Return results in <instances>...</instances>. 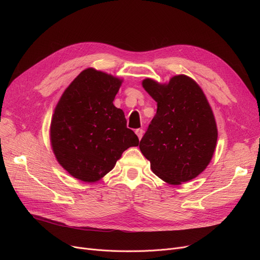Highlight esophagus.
<instances>
[{"label":"esophagus","mask_w":260,"mask_h":260,"mask_svg":"<svg viewBox=\"0 0 260 260\" xmlns=\"http://www.w3.org/2000/svg\"><path fill=\"white\" fill-rule=\"evenodd\" d=\"M136 135H137L138 136V138H139V140L142 138V136H143V129L142 128H137V129H136Z\"/></svg>","instance_id":"esophagus-1"}]
</instances>
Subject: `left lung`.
Here are the masks:
<instances>
[{"label":"left lung","mask_w":260,"mask_h":260,"mask_svg":"<svg viewBox=\"0 0 260 260\" xmlns=\"http://www.w3.org/2000/svg\"><path fill=\"white\" fill-rule=\"evenodd\" d=\"M157 102V113L139 147L152 171L168 183L194 179L210 163L217 142L216 122L203 91L194 80L179 75L169 84L142 82Z\"/></svg>","instance_id":"8db88e82"}]
</instances>
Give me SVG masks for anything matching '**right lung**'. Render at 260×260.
Here are the masks:
<instances>
[{"instance_id":"1","label":"right lung","mask_w":260,"mask_h":260,"mask_svg":"<svg viewBox=\"0 0 260 260\" xmlns=\"http://www.w3.org/2000/svg\"><path fill=\"white\" fill-rule=\"evenodd\" d=\"M121 80L87 68L63 92L50 125L53 153L75 178L94 182L139 139L113 101Z\"/></svg>"}]
</instances>
